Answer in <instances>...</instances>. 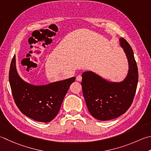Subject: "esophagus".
I'll list each match as a JSON object with an SVG mask.
<instances>
[{"label": "esophagus", "instance_id": "34e87169", "mask_svg": "<svg viewBox=\"0 0 151 151\" xmlns=\"http://www.w3.org/2000/svg\"><path fill=\"white\" fill-rule=\"evenodd\" d=\"M76 81H82V76L81 75H78L77 76H76Z\"/></svg>", "mask_w": 151, "mask_h": 151}]
</instances>
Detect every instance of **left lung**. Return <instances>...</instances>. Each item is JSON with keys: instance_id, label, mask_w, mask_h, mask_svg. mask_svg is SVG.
Returning <instances> with one entry per match:
<instances>
[{"instance_id": "8db88e82", "label": "left lung", "mask_w": 151, "mask_h": 151, "mask_svg": "<svg viewBox=\"0 0 151 151\" xmlns=\"http://www.w3.org/2000/svg\"><path fill=\"white\" fill-rule=\"evenodd\" d=\"M120 46L128 59L129 70L123 81L109 82L92 71L82 74V87L87 107L91 116L99 120H109L125 113L134 100L138 82V70L134 52L123 38Z\"/></svg>"}]
</instances>
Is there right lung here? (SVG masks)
Here are the masks:
<instances>
[{"label": "right lung", "mask_w": 151, "mask_h": 151, "mask_svg": "<svg viewBox=\"0 0 151 151\" xmlns=\"http://www.w3.org/2000/svg\"><path fill=\"white\" fill-rule=\"evenodd\" d=\"M75 78L72 77L42 86L29 84L17 72L15 55L9 72L12 93L17 107L25 116L40 122H49L56 116Z\"/></svg>", "instance_id": "1"}]
</instances>
